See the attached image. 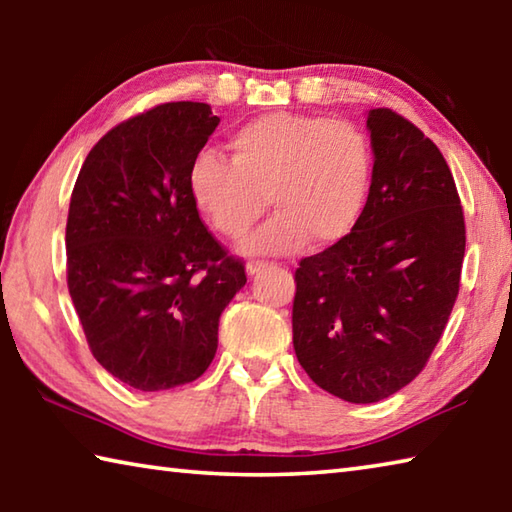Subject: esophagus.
Segmentation results:
<instances>
[{
  "label": "esophagus",
  "instance_id": "obj_1",
  "mask_svg": "<svg viewBox=\"0 0 512 512\" xmlns=\"http://www.w3.org/2000/svg\"><path fill=\"white\" fill-rule=\"evenodd\" d=\"M268 266H273V262H264V259H250V262L246 264V271H248V275H255L259 271H264V268H268Z\"/></svg>",
  "mask_w": 512,
  "mask_h": 512
}]
</instances>
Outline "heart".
<instances>
[{
	"label": "heart",
	"mask_w": 512,
	"mask_h": 512,
	"mask_svg": "<svg viewBox=\"0 0 512 512\" xmlns=\"http://www.w3.org/2000/svg\"><path fill=\"white\" fill-rule=\"evenodd\" d=\"M230 160L198 153L189 194L216 232L244 239L266 210L275 214L255 239V253L282 255L329 246L350 235L366 205L372 149L359 124L343 117L268 112L228 137Z\"/></svg>",
	"instance_id": "heart-1"
}]
</instances>
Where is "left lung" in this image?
<instances>
[{"label":"left lung","instance_id":"obj_1","mask_svg":"<svg viewBox=\"0 0 512 512\" xmlns=\"http://www.w3.org/2000/svg\"><path fill=\"white\" fill-rule=\"evenodd\" d=\"M375 167L350 235L300 259L293 348L323 391L370 404L427 366L452 314L463 205L443 153L391 108L368 115Z\"/></svg>","mask_w":512,"mask_h":512}]
</instances>
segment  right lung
<instances>
[{"label": "right lung", "instance_id": "obj_1", "mask_svg": "<svg viewBox=\"0 0 512 512\" xmlns=\"http://www.w3.org/2000/svg\"><path fill=\"white\" fill-rule=\"evenodd\" d=\"M219 126L207 103H160L92 146L69 198L67 289L90 352L137 391L210 366L219 318L246 284L198 214L189 167Z\"/></svg>", "mask_w": 512, "mask_h": 512}]
</instances>
